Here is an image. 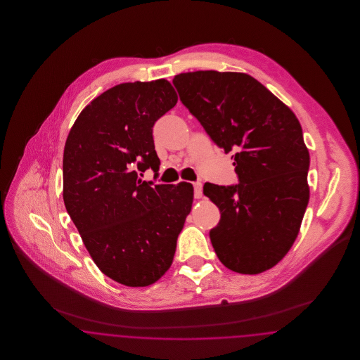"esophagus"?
<instances>
[{
    "label": "esophagus",
    "instance_id": "34e87169",
    "mask_svg": "<svg viewBox=\"0 0 360 360\" xmlns=\"http://www.w3.org/2000/svg\"><path fill=\"white\" fill-rule=\"evenodd\" d=\"M194 197L195 198H201L202 197V184L201 182H194Z\"/></svg>",
    "mask_w": 360,
    "mask_h": 360
}]
</instances>
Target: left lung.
Segmentation results:
<instances>
[{
  "instance_id": "left-lung-1",
  "label": "left lung",
  "mask_w": 360,
  "mask_h": 360,
  "mask_svg": "<svg viewBox=\"0 0 360 360\" xmlns=\"http://www.w3.org/2000/svg\"><path fill=\"white\" fill-rule=\"evenodd\" d=\"M172 84L212 140L225 154L233 151L239 184L204 185L221 213L209 233L217 257L240 274L274 267L297 239L309 202L310 158L300 121L244 72H182Z\"/></svg>"
}]
</instances>
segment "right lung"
I'll list each match as a JSON object with an SVG mask.
<instances>
[{
    "label": "right lung",
    "instance_id": "obj_1",
    "mask_svg": "<svg viewBox=\"0 0 360 360\" xmlns=\"http://www.w3.org/2000/svg\"><path fill=\"white\" fill-rule=\"evenodd\" d=\"M176 101L166 79L116 85L79 113L65 144L68 213L97 267L129 288L170 269L193 205L191 184L153 186L134 170L158 172L153 127Z\"/></svg>",
    "mask_w": 360,
    "mask_h": 360
}]
</instances>
